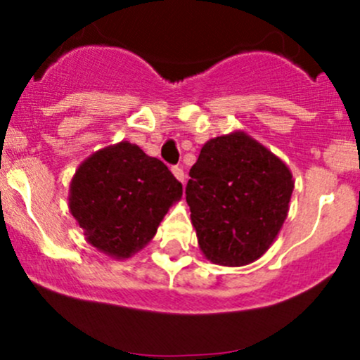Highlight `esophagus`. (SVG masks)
<instances>
[{"instance_id":"1","label":"esophagus","mask_w":360,"mask_h":360,"mask_svg":"<svg viewBox=\"0 0 360 360\" xmlns=\"http://www.w3.org/2000/svg\"><path fill=\"white\" fill-rule=\"evenodd\" d=\"M172 174L176 176L177 181H181V183L184 184V181H186V174H184V170L181 169V167H172Z\"/></svg>"}]
</instances>
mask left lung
<instances>
[{"label": "left lung", "instance_id": "1", "mask_svg": "<svg viewBox=\"0 0 360 360\" xmlns=\"http://www.w3.org/2000/svg\"><path fill=\"white\" fill-rule=\"evenodd\" d=\"M292 190L289 167L245 132L207 141L186 184L203 256L223 266L263 256L288 217Z\"/></svg>", "mask_w": 360, "mask_h": 360}]
</instances>
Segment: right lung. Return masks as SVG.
Returning <instances> with one entry per match:
<instances>
[{
  "mask_svg": "<svg viewBox=\"0 0 360 360\" xmlns=\"http://www.w3.org/2000/svg\"><path fill=\"white\" fill-rule=\"evenodd\" d=\"M183 197V184L158 158L127 141L90 155L69 186V210L86 242L125 259L158 230L169 207Z\"/></svg>",
  "mask_w": 360,
  "mask_h": 360,
  "instance_id": "right-lung-1",
  "label": "right lung"
}]
</instances>
